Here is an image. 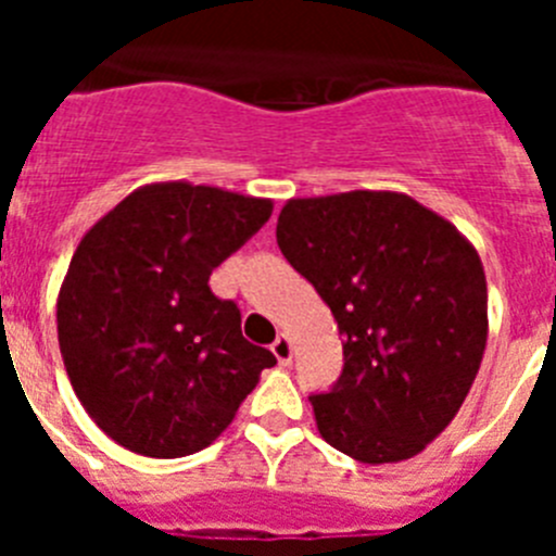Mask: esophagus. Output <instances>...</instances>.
<instances>
[{"mask_svg": "<svg viewBox=\"0 0 556 556\" xmlns=\"http://www.w3.org/2000/svg\"><path fill=\"white\" fill-rule=\"evenodd\" d=\"M269 351H273V356L278 358V365H289V362H292V339H289L287 333H281V337L275 339Z\"/></svg>", "mask_w": 556, "mask_h": 556, "instance_id": "esophagus-1", "label": "esophagus"}]
</instances>
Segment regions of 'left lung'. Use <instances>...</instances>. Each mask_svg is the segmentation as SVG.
Returning a JSON list of instances; mask_svg holds the SVG:
<instances>
[{"label":"left lung","instance_id":"left-lung-1","mask_svg":"<svg viewBox=\"0 0 556 556\" xmlns=\"http://www.w3.org/2000/svg\"><path fill=\"white\" fill-rule=\"evenodd\" d=\"M283 258L317 289L345 367L312 395L317 431L365 465L404 462L443 434L488 345V278L473 244L404 191L292 198Z\"/></svg>","mask_w":556,"mask_h":556}]
</instances>
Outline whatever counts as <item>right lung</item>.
Returning <instances> with one entry per match:
<instances>
[{"mask_svg":"<svg viewBox=\"0 0 556 556\" xmlns=\"http://www.w3.org/2000/svg\"><path fill=\"white\" fill-rule=\"evenodd\" d=\"M269 214L267 198L161 180L86 230L58 292V345L113 443L152 459L208 448L275 365L208 287Z\"/></svg>","mask_w":556,"mask_h":556,"instance_id":"obj_1","label":"right lung"}]
</instances>
